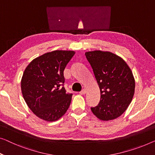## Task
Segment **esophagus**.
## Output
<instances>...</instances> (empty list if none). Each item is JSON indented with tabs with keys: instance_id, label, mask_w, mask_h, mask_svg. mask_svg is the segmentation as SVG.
Returning <instances> with one entry per match:
<instances>
[{
	"instance_id": "obj_1",
	"label": "esophagus",
	"mask_w": 155,
	"mask_h": 155,
	"mask_svg": "<svg viewBox=\"0 0 155 155\" xmlns=\"http://www.w3.org/2000/svg\"><path fill=\"white\" fill-rule=\"evenodd\" d=\"M85 93H86V90L85 89L82 90V91L79 92V94H85Z\"/></svg>"
}]
</instances>
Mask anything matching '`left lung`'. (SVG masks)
I'll return each instance as SVG.
<instances>
[{
    "label": "left lung",
    "mask_w": 155,
    "mask_h": 155,
    "mask_svg": "<svg viewBox=\"0 0 155 155\" xmlns=\"http://www.w3.org/2000/svg\"><path fill=\"white\" fill-rule=\"evenodd\" d=\"M100 89V101L92 107L101 120H114L125 111L132 100L135 79L126 62L116 54L97 50L85 52Z\"/></svg>",
    "instance_id": "obj_1"
}]
</instances>
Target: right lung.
I'll return each instance as SVG.
<instances>
[{"label":"right lung","mask_w":155,"mask_h":155,"mask_svg":"<svg viewBox=\"0 0 155 155\" xmlns=\"http://www.w3.org/2000/svg\"><path fill=\"white\" fill-rule=\"evenodd\" d=\"M74 51L56 50L33 59L25 69L21 88L28 107L40 119L58 120L70 107L72 94L66 92L63 71Z\"/></svg>","instance_id":"1"}]
</instances>
